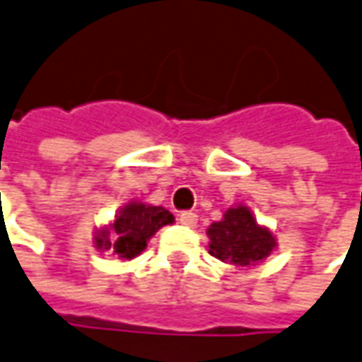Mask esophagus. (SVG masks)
<instances>
[{
    "label": "esophagus",
    "mask_w": 362,
    "mask_h": 362,
    "mask_svg": "<svg viewBox=\"0 0 362 362\" xmlns=\"http://www.w3.org/2000/svg\"><path fill=\"white\" fill-rule=\"evenodd\" d=\"M179 223L189 227V229H195V227H197V215L191 213V211H185V213L179 215Z\"/></svg>",
    "instance_id": "esophagus-1"
}]
</instances>
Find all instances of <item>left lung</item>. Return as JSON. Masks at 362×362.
<instances>
[{
    "label": "left lung",
    "instance_id": "1",
    "mask_svg": "<svg viewBox=\"0 0 362 362\" xmlns=\"http://www.w3.org/2000/svg\"><path fill=\"white\" fill-rule=\"evenodd\" d=\"M209 253L223 263L249 267L263 261L275 247L273 233L259 227L247 207H235L209 229Z\"/></svg>",
    "mask_w": 362,
    "mask_h": 362
}]
</instances>
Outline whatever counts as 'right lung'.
I'll use <instances>...</instances> for the list:
<instances>
[{"instance_id": "add662e5", "label": "right lung", "mask_w": 362, "mask_h": 362, "mask_svg": "<svg viewBox=\"0 0 362 362\" xmlns=\"http://www.w3.org/2000/svg\"><path fill=\"white\" fill-rule=\"evenodd\" d=\"M175 217L163 207L143 203H129L117 215L111 231L105 229L95 237V245L119 255L121 259H133L143 253L147 241L165 225H171Z\"/></svg>"}]
</instances>
